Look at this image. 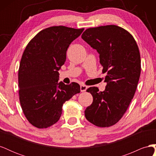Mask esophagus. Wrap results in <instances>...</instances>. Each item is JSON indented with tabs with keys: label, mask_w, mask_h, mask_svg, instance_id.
<instances>
[{
	"label": "esophagus",
	"mask_w": 156,
	"mask_h": 156,
	"mask_svg": "<svg viewBox=\"0 0 156 156\" xmlns=\"http://www.w3.org/2000/svg\"><path fill=\"white\" fill-rule=\"evenodd\" d=\"M87 87L85 85H81V92H85L87 89Z\"/></svg>",
	"instance_id": "1"
}]
</instances>
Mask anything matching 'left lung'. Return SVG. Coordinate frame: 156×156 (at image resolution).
I'll return each mask as SVG.
<instances>
[{
	"label": "left lung",
	"mask_w": 156,
	"mask_h": 156,
	"mask_svg": "<svg viewBox=\"0 0 156 156\" xmlns=\"http://www.w3.org/2000/svg\"><path fill=\"white\" fill-rule=\"evenodd\" d=\"M82 38L100 54L107 83L103 92L96 87L87 90L93 101L84 115L98 127H110L124 116L137 87L141 70L138 45L128 31L114 25L89 28Z\"/></svg>",
	"instance_id": "1"
}]
</instances>
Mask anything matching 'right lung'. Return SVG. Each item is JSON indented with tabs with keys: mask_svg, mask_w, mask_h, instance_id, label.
<instances>
[{
	"mask_svg": "<svg viewBox=\"0 0 156 156\" xmlns=\"http://www.w3.org/2000/svg\"><path fill=\"white\" fill-rule=\"evenodd\" d=\"M84 29L53 26L41 30L29 42L18 71L19 95L23 113L39 129L56 123L64 103L80 92L73 82L58 83V71L66 59L69 44Z\"/></svg>",
	"mask_w": 156,
	"mask_h": 156,
	"instance_id": "1",
	"label": "right lung"
}]
</instances>
